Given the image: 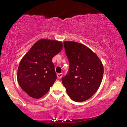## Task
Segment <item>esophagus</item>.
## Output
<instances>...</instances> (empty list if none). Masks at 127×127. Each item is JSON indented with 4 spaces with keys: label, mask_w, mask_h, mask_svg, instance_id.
Masks as SVG:
<instances>
[{
    "label": "esophagus",
    "mask_w": 127,
    "mask_h": 127,
    "mask_svg": "<svg viewBox=\"0 0 127 127\" xmlns=\"http://www.w3.org/2000/svg\"><path fill=\"white\" fill-rule=\"evenodd\" d=\"M62 76H63V74H62V73H58L57 74V77L59 79H61L62 77Z\"/></svg>",
    "instance_id": "34e87169"
}]
</instances>
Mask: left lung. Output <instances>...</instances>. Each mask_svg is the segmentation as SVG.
I'll use <instances>...</instances> for the list:
<instances>
[{
    "mask_svg": "<svg viewBox=\"0 0 127 127\" xmlns=\"http://www.w3.org/2000/svg\"><path fill=\"white\" fill-rule=\"evenodd\" d=\"M69 69L62 83L73 101L82 102L97 91L101 83L104 68L97 55L84 45L64 41Z\"/></svg>",
    "mask_w": 127,
    "mask_h": 127,
    "instance_id": "left-lung-1",
    "label": "left lung"
}]
</instances>
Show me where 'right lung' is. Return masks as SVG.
<instances>
[{
	"label": "right lung",
	"instance_id": "add662e5",
	"mask_svg": "<svg viewBox=\"0 0 127 127\" xmlns=\"http://www.w3.org/2000/svg\"><path fill=\"white\" fill-rule=\"evenodd\" d=\"M62 48L61 41L42 38L35 43L21 59L17 80L30 97L41 98L53 85L57 74L52 59Z\"/></svg>",
	"mask_w": 127,
	"mask_h": 127
}]
</instances>
